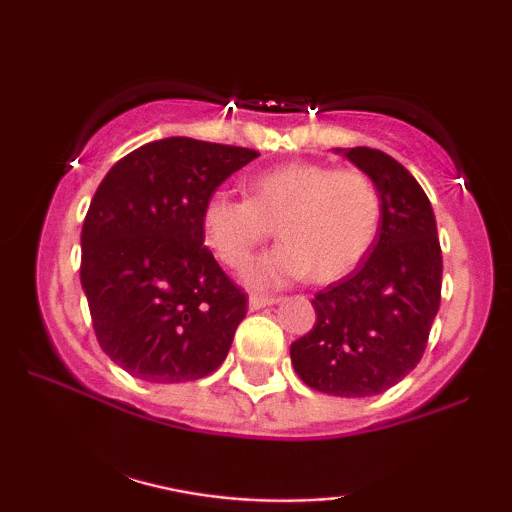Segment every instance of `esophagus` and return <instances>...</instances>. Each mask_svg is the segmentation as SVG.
I'll return each instance as SVG.
<instances>
[{"label": "esophagus", "instance_id": "obj_1", "mask_svg": "<svg viewBox=\"0 0 512 512\" xmlns=\"http://www.w3.org/2000/svg\"><path fill=\"white\" fill-rule=\"evenodd\" d=\"M279 296H261V293H251L249 296V310H261V307L277 305Z\"/></svg>", "mask_w": 512, "mask_h": 512}]
</instances>
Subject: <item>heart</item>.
I'll use <instances>...</instances> for the list:
<instances>
[{
    "mask_svg": "<svg viewBox=\"0 0 512 512\" xmlns=\"http://www.w3.org/2000/svg\"><path fill=\"white\" fill-rule=\"evenodd\" d=\"M277 233L282 244L244 268L254 286H277L310 275L333 282L359 265L377 240L382 198L359 170L321 163H284L249 179V198L214 191L202 207V230L230 268L247 263L258 244Z\"/></svg>",
    "mask_w": 512,
    "mask_h": 512,
    "instance_id": "1",
    "label": "heart"
}]
</instances>
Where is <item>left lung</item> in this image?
Listing matches in <instances>:
<instances>
[{
    "instance_id": "obj_1",
    "label": "left lung",
    "mask_w": 512,
    "mask_h": 512,
    "mask_svg": "<svg viewBox=\"0 0 512 512\" xmlns=\"http://www.w3.org/2000/svg\"><path fill=\"white\" fill-rule=\"evenodd\" d=\"M375 181L382 223L366 258L314 296L312 331L291 345L307 387L331 396H377L422 359L440 307L443 254L424 188L384 151L335 149Z\"/></svg>"
}]
</instances>
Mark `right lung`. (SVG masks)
Segmentation results:
<instances>
[{"instance_id":"right-lung-1","label":"right lung","mask_w":512,"mask_h":512,"mask_svg":"<svg viewBox=\"0 0 512 512\" xmlns=\"http://www.w3.org/2000/svg\"><path fill=\"white\" fill-rule=\"evenodd\" d=\"M254 158L242 146L167 137L102 179L81 230V286L102 352L125 373L188 382L228 356L247 293L205 247L202 207Z\"/></svg>"}]
</instances>
